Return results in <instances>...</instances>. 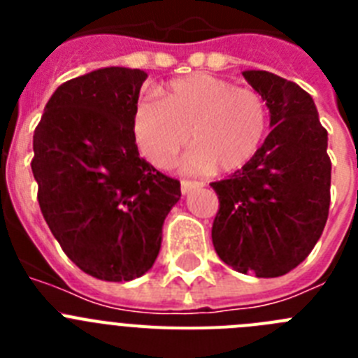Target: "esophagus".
Segmentation results:
<instances>
[{
	"mask_svg": "<svg viewBox=\"0 0 358 358\" xmlns=\"http://www.w3.org/2000/svg\"><path fill=\"white\" fill-rule=\"evenodd\" d=\"M201 186H204V182L202 181H189V179H182L181 181V192L182 194H189L194 188H201Z\"/></svg>",
	"mask_w": 358,
	"mask_h": 358,
	"instance_id": "esophagus-1",
	"label": "esophagus"
}]
</instances>
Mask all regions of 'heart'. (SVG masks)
<instances>
[{"mask_svg":"<svg viewBox=\"0 0 358 358\" xmlns=\"http://www.w3.org/2000/svg\"><path fill=\"white\" fill-rule=\"evenodd\" d=\"M267 125V102L258 91L204 73L170 82L163 100L141 96L132 113L136 143L157 169L176 159L189 134V172L242 169L264 143Z\"/></svg>","mask_w":358,"mask_h":358,"instance_id":"b5f03b06","label":"heart"}]
</instances>
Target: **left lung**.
I'll use <instances>...</instances> for the list:
<instances>
[{"instance_id": "8db88e82", "label": "left lung", "mask_w": 358, "mask_h": 358, "mask_svg": "<svg viewBox=\"0 0 358 358\" xmlns=\"http://www.w3.org/2000/svg\"><path fill=\"white\" fill-rule=\"evenodd\" d=\"M243 77L265 98L273 131L249 163L211 182L218 195L211 240L238 273L278 278L305 260L328 220V132L299 85L268 71Z\"/></svg>"}]
</instances>
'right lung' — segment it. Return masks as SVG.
<instances>
[{
  "label": "right lung",
  "instance_id": "add662e5",
  "mask_svg": "<svg viewBox=\"0 0 358 358\" xmlns=\"http://www.w3.org/2000/svg\"><path fill=\"white\" fill-rule=\"evenodd\" d=\"M147 73L103 68L57 87L34 132L43 217L69 260L103 281L154 265L181 182L140 157L132 113Z\"/></svg>",
  "mask_w": 358,
  "mask_h": 358
}]
</instances>
